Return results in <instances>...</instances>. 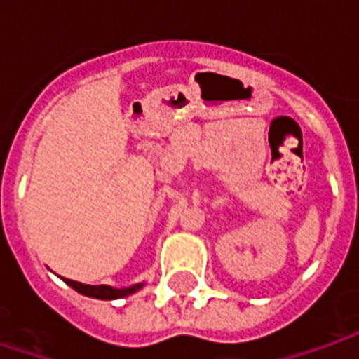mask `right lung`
Returning <instances> with one entry per match:
<instances>
[{"instance_id":"1","label":"right lung","mask_w":359,"mask_h":359,"mask_svg":"<svg viewBox=\"0 0 359 359\" xmlns=\"http://www.w3.org/2000/svg\"><path fill=\"white\" fill-rule=\"evenodd\" d=\"M65 283H69L76 292L83 294V296L97 297V299H119V297H126L137 292L142 287V283H135L131 287H123V290H116V287H109V285H86V283L74 282V280H65Z\"/></svg>"}]
</instances>
